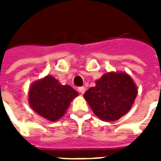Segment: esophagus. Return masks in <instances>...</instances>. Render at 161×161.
<instances>
[{
  "instance_id": "1",
  "label": "esophagus",
  "mask_w": 161,
  "mask_h": 161,
  "mask_svg": "<svg viewBox=\"0 0 161 161\" xmlns=\"http://www.w3.org/2000/svg\"><path fill=\"white\" fill-rule=\"evenodd\" d=\"M79 91H80V94H84L85 91H86V88H85V87H80V88H79Z\"/></svg>"
}]
</instances>
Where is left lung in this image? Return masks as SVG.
Listing matches in <instances>:
<instances>
[{
  "mask_svg": "<svg viewBox=\"0 0 161 161\" xmlns=\"http://www.w3.org/2000/svg\"><path fill=\"white\" fill-rule=\"evenodd\" d=\"M137 87L125 72H108L96 80V86L84 93V98L99 119L118 120L131 109Z\"/></svg>",
  "mask_w": 161,
  "mask_h": 161,
  "instance_id": "obj_1",
  "label": "left lung"
}]
</instances>
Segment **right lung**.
<instances>
[{
	"label": "right lung",
	"instance_id": "obj_1",
	"mask_svg": "<svg viewBox=\"0 0 161 161\" xmlns=\"http://www.w3.org/2000/svg\"><path fill=\"white\" fill-rule=\"evenodd\" d=\"M79 95L69 85H62L51 75L31 84L28 103L31 108L47 120L57 121L66 113L71 102Z\"/></svg>",
	"mask_w": 161,
	"mask_h": 161
}]
</instances>
